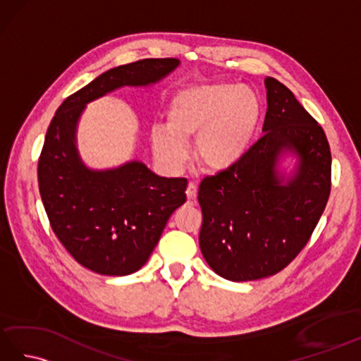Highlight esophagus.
Here are the masks:
<instances>
[{
  "label": "esophagus",
  "instance_id": "obj_1",
  "mask_svg": "<svg viewBox=\"0 0 361 361\" xmlns=\"http://www.w3.org/2000/svg\"><path fill=\"white\" fill-rule=\"evenodd\" d=\"M186 197H188L189 202H190V200H195V198H197V186L194 185V183H189V185H188Z\"/></svg>",
  "mask_w": 361,
  "mask_h": 361
}]
</instances>
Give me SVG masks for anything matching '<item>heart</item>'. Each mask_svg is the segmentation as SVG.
Listing matches in <instances>:
<instances>
[{"instance_id": "b5f03b06", "label": "heart", "mask_w": 361, "mask_h": 361, "mask_svg": "<svg viewBox=\"0 0 361 361\" xmlns=\"http://www.w3.org/2000/svg\"><path fill=\"white\" fill-rule=\"evenodd\" d=\"M262 118L255 91L233 83L180 90L166 110V127L150 132L152 152L167 172L188 161L186 142L194 140V157L204 171H231L247 157Z\"/></svg>"}]
</instances>
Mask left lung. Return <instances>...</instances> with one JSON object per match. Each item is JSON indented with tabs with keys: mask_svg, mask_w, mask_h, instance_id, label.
Instances as JSON below:
<instances>
[{
	"mask_svg": "<svg viewBox=\"0 0 361 361\" xmlns=\"http://www.w3.org/2000/svg\"><path fill=\"white\" fill-rule=\"evenodd\" d=\"M265 133L231 171L198 188L200 250L221 278H268L293 260L319 221L331 194L332 157L324 130L273 78L265 79ZM286 154L292 171L279 167Z\"/></svg>",
	"mask_w": 361,
	"mask_h": 361,
	"instance_id": "8db88e82",
	"label": "left lung"
}]
</instances>
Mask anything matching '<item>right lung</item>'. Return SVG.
<instances>
[{"label":"right lung","mask_w":361,"mask_h":361,"mask_svg":"<svg viewBox=\"0 0 361 361\" xmlns=\"http://www.w3.org/2000/svg\"><path fill=\"white\" fill-rule=\"evenodd\" d=\"M178 59H144L105 71L66 97L54 114L38 159V188L52 231L88 270L127 276L157 247L172 212L186 202V178H164L141 161L91 169L78 149L87 104L122 87H149L178 68Z\"/></svg>","instance_id":"1"}]
</instances>
